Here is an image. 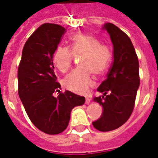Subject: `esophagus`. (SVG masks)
I'll return each mask as SVG.
<instances>
[{
    "label": "esophagus",
    "mask_w": 158,
    "mask_h": 158,
    "mask_svg": "<svg viewBox=\"0 0 158 158\" xmlns=\"http://www.w3.org/2000/svg\"><path fill=\"white\" fill-rule=\"evenodd\" d=\"M90 102H91V99L89 98H86V100H85V103H86L87 105H89V104L90 103Z\"/></svg>",
    "instance_id": "obj_1"
}]
</instances>
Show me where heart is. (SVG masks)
<instances>
[{"label": "heart", "mask_w": 158, "mask_h": 158, "mask_svg": "<svg viewBox=\"0 0 158 158\" xmlns=\"http://www.w3.org/2000/svg\"><path fill=\"white\" fill-rule=\"evenodd\" d=\"M74 56H82L81 66L69 73L63 84L69 91L84 94L94 84L91 72L102 75L108 69L112 60V51L95 36L78 33L70 37L69 48L60 46L55 50L53 63L61 73H65L71 67Z\"/></svg>", "instance_id": "b5f03b06"}]
</instances>
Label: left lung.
Instances as JSON below:
<instances>
[{
	"mask_svg": "<svg viewBox=\"0 0 158 158\" xmlns=\"http://www.w3.org/2000/svg\"><path fill=\"white\" fill-rule=\"evenodd\" d=\"M113 44V62L107 77L98 88L102 96L94 101L102 106L103 112L93 122L99 131H110L124 125L131 115L139 87V60L130 38L117 26L110 23L102 27Z\"/></svg>",
	"mask_w": 158,
	"mask_h": 158,
	"instance_id": "1",
	"label": "left lung"
}]
</instances>
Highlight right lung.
<instances>
[{
    "label": "right lung",
    "instance_id": "add662e5",
    "mask_svg": "<svg viewBox=\"0 0 158 158\" xmlns=\"http://www.w3.org/2000/svg\"><path fill=\"white\" fill-rule=\"evenodd\" d=\"M65 33L59 24L43 23L24 44L18 68V93L27 115L38 130L58 135L68 126L70 112L85 102L70 91L59 93L52 57Z\"/></svg>",
    "mask_w": 158,
    "mask_h": 158
}]
</instances>
